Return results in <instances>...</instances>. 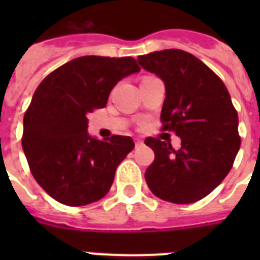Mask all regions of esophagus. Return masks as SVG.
Instances as JSON below:
<instances>
[{
	"mask_svg": "<svg viewBox=\"0 0 260 260\" xmlns=\"http://www.w3.org/2000/svg\"><path fill=\"white\" fill-rule=\"evenodd\" d=\"M135 146H136V147L143 146V140H142V139H135Z\"/></svg>",
	"mask_w": 260,
	"mask_h": 260,
	"instance_id": "esophagus-1",
	"label": "esophagus"
}]
</instances>
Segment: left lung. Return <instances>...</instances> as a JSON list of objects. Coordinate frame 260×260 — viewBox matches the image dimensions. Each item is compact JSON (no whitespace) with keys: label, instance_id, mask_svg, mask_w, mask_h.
<instances>
[{"label":"left lung","instance_id":"left-lung-1","mask_svg":"<svg viewBox=\"0 0 260 260\" xmlns=\"http://www.w3.org/2000/svg\"><path fill=\"white\" fill-rule=\"evenodd\" d=\"M138 62L165 82L162 129L181 138L179 150L160 139L144 140L155 152L144 174L147 185L165 201H198L221 183L240 148L238 112L230 93L205 63L186 51H155L140 55Z\"/></svg>","mask_w":260,"mask_h":260}]
</instances>
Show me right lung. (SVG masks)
Segmentation results:
<instances>
[{
  "label": "right lung",
  "instance_id": "1",
  "mask_svg": "<svg viewBox=\"0 0 260 260\" xmlns=\"http://www.w3.org/2000/svg\"><path fill=\"white\" fill-rule=\"evenodd\" d=\"M140 71L134 58L81 56L43 79L24 114L22 150L47 194L69 206L105 197L120 163L135 148L129 136L98 140L87 114L106 105L118 81Z\"/></svg>",
  "mask_w": 260,
  "mask_h": 260
}]
</instances>
